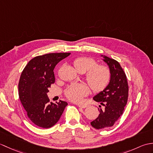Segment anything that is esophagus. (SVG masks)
Segmentation results:
<instances>
[{"instance_id":"34e87169","label":"esophagus","mask_w":153,"mask_h":153,"mask_svg":"<svg viewBox=\"0 0 153 153\" xmlns=\"http://www.w3.org/2000/svg\"><path fill=\"white\" fill-rule=\"evenodd\" d=\"M78 106L79 107V108H87V106H88V105H79Z\"/></svg>"}]
</instances>
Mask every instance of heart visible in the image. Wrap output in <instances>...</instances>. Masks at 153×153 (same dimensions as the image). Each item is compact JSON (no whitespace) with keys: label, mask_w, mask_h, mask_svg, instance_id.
I'll return each instance as SVG.
<instances>
[{"label":"heart","mask_w":153,"mask_h":153,"mask_svg":"<svg viewBox=\"0 0 153 153\" xmlns=\"http://www.w3.org/2000/svg\"><path fill=\"white\" fill-rule=\"evenodd\" d=\"M75 68L81 72H85V79L93 91H102L108 86L111 77L109 68L102 64H97L92 58L82 56L74 61ZM89 90L85 84L76 83L69 85L65 91V95L70 100L74 102H82L83 97L89 94Z\"/></svg>","instance_id":"obj_1"}]
</instances>
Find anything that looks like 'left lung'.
Masks as SVG:
<instances>
[{
    "mask_svg": "<svg viewBox=\"0 0 153 153\" xmlns=\"http://www.w3.org/2000/svg\"><path fill=\"white\" fill-rule=\"evenodd\" d=\"M101 56L109 67L111 77L108 86L93 97L94 100L105 106V109L99 108V116L91 122L97 129L114 126L122 116L128 102L129 91L126 74L118 62L103 55Z\"/></svg>",
    "mask_w": 153,
    "mask_h": 153,
    "instance_id": "left-lung-1",
    "label": "left lung"
}]
</instances>
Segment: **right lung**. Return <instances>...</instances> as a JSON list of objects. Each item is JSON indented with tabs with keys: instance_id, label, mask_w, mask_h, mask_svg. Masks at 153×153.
<instances>
[{
	"instance_id": "right-lung-1",
	"label": "right lung",
	"mask_w": 153,
	"mask_h": 153,
	"mask_svg": "<svg viewBox=\"0 0 153 153\" xmlns=\"http://www.w3.org/2000/svg\"><path fill=\"white\" fill-rule=\"evenodd\" d=\"M69 53H49L31 59L22 71L18 84L19 97L28 118L34 124L49 128L59 120L68 103H49L47 93L55 82L56 65Z\"/></svg>"
}]
</instances>
